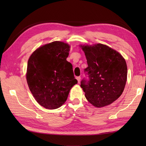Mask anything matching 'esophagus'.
Listing matches in <instances>:
<instances>
[{"label":"esophagus","instance_id":"obj_1","mask_svg":"<svg viewBox=\"0 0 146 146\" xmlns=\"http://www.w3.org/2000/svg\"><path fill=\"white\" fill-rule=\"evenodd\" d=\"M76 80H77V81H78V82L80 83V80H81V77H80V76L76 77Z\"/></svg>","mask_w":146,"mask_h":146}]
</instances>
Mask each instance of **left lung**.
I'll list each match as a JSON object with an SVG mask.
<instances>
[{"label":"left lung","mask_w":146,"mask_h":146,"mask_svg":"<svg viewBox=\"0 0 146 146\" xmlns=\"http://www.w3.org/2000/svg\"><path fill=\"white\" fill-rule=\"evenodd\" d=\"M85 52L89 80H83L81 88L87 100L95 107L108 106L117 100L124 90L127 78L125 59L105 44L80 45Z\"/></svg>","instance_id":"8db88e82"}]
</instances>
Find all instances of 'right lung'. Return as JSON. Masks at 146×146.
<instances>
[{"mask_svg":"<svg viewBox=\"0 0 146 146\" xmlns=\"http://www.w3.org/2000/svg\"><path fill=\"white\" fill-rule=\"evenodd\" d=\"M70 50L68 43L53 41L37 48L28 60L27 85L37 102L47 109L61 107L78 83L66 60Z\"/></svg>","mask_w":146,"mask_h":146,"instance_id":"1","label":"right lung"}]
</instances>
